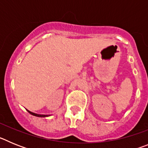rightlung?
I'll return each mask as SVG.
<instances>
[{"instance_id":"add662e5","label":"right lung","mask_w":148,"mask_h":148,"mask_svg":"<svg viewBox=\"0 0 148 148\" xmlns=\"http://www.w3.org/2000/svg\"><path fill=\"white\" fill-rule=\"evenodd\" d=\"M27 111H28L30 114L33 115V116H38V117H47V116H48L47 115H39V114H36V113H32V112H30V111H29V110H27Z\"/></svg>"}]
</instances>
